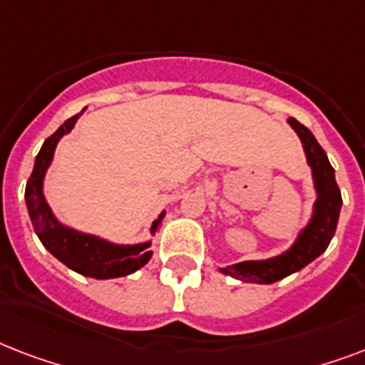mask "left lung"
<instances>
[{"label": "left lung", "instance_id": "obj_1", "mask_svg": "<svg viewBox=\"0 0 365 365\" xmlns=\"http://www.w3.org/2000/svg\"><path fill=\"white\" fill-rule=\"evenodd\" d=\"M288 123L301 138L307 160L312 168L314 187L318 193L314 214L309 225L301 231L299 239L282 255L265 261H242V263L222 269L223 274L239 278L242 282L271 284L282 280L292 272H297L328 248L329 240L334 239L335 229H337V222H339L343 199H341L339 185L335 182V170L334 166L329 165L328 155L320 148L317 138L312 136V132L307 126L295 121L294 117H289Z\"/></svg>", "mask_w": 365, "mask_h": 365}]
</instances>
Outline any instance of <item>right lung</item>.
Masks as SVG:
<instances>
[{
  "instance_id": "1",
  "label": "right lung",
  "mask_w": 365,
  "mask_h": 365,
  "mask_svg": "<svg viewBox=\"0 0 365 365\" xmlns=\"http://www.w3.org/2000/svg\"><path fill=\"white\" fill-rule=\"evenodd\" d=\"M79 115L81 113L70 117L53 136H48L43 142L36 157V165H34V170L30 174V180L26 183L24 199L26 206H28V214H30L34 231L37 233L43 246L56 259L62 261L66 267H70L79 274L100 278V280L126 277V274L138 271L140 267L148 263L151 254H153L149 250V242L121 246V244L106 242V240L93 237V235L79 233V231L64 227L62 223L56 222V217L53 216V212L48 208L47 200L43 197V178H45V172L51 165V160H53L56 143H58L60 138L73 128ZM163 216H165V212L153 222L151 233H155V229L159 227Z\"/></svg>"
}]
</instances>
